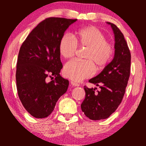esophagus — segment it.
Segmentation results:
<instances>
[{"instance_id": "34e87169", "label": "esophagus", "mask_w": 146, "mask_h": 146, "mask_svg": "<svg viewBox=\"0 0 146 146\" xmlns=\"http://www.w3.org/2000/svg\"><path fill=\"white\" fill-rule=\"evenodd\" d=\"M71 85H73V86H80V84H79L78 83L75 82H74V81H71Z\"/></svg>"}]
</instances>
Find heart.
I'll return each mask as SVG.
<instances>
[{
    "mask_svg": "<svg viewBox=\"0 0 146 146\" xmlns=\"http://www.w3.org/2000/svg\"><path fill=\"white\" fill-rule=\"evenodd\" d=\"M78 46L86 48L84 61L71 60L65 64L64 75L74 81H81L90 78L95 70L101 71L106 67L113 58L114 47L106 40L105 35L95 27L84 28L75 33L74 37L64 35L59 43V53L64 59L75 56Z\"/></svg>",
    "mask_w": 146,
    "mask_h": 146,
    "instance_id": "1",
    "label": "heart"
}]
</instances>
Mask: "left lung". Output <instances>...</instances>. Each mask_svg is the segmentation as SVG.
<instances>
[{"instance_id": "obj_1", "label": "left lung", "mask_w": 146, "mask_h": 146, "mask_svg": "<svg viewBox=\"0 0 146 146\" xmlns=\"http://www.w3.org/2000/svg\"><path fill=\"white\" fill-rule=\"evenodd\" d=\"M108 24L111 25L115 34V56L100 74L88 81L100 87V90L84 86L86 96L81 108L91 120L104 119L117 110L130 77L131 54L124 36L115 24Z\"/></svg>"}]
</instances>
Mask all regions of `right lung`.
<instances>
[{
    "instance_id": "obj_1",
    "label": "right lung",
    "mask_w": 146,
    "mask_h": 146,
    "mask_svg": "<svg viewBox=\"0 0 146 146\" xmlns=\"http://www.w3.org/2000/svg\"><path fill=\"white\" fill-rule=\"evenodd\" d=\"M76 21L46 18L31 31L20 48L16 73L18 95L25 109L36 118L51 115L67 90L68 80L60 75L63 66L59 43L64 31Z\"/></svg>"
}]
</instances>
